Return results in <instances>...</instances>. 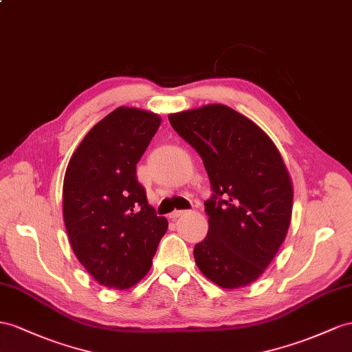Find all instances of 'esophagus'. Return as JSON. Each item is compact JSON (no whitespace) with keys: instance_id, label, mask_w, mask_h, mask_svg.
<instances>
[{"instance_id":"1","label":"esophagus","mask_w":352,"mask_h":352,"mask_svg":"<svg viewBox=\"0 0 352 352\" xmlns=\"http://www.w3.org/2000/svg\"><path fill=\"white\" fill-rule=\"evenodd\" d=\"M187 211H184V210H175V211H173L169 214V219L170 220H177L178 217H182V215H184Z\"/></svg>"}]
</instances>
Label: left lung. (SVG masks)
<instances>
[{
	"instance_id": "1",
	"label": "left lung",
	"mask_w": 352,
	"mask_h": 352,
	"mask_svg": "<svg viewBox=\"0 0 352 352\" xmlns=\"http://www.w3.org/2000/svg\"><path fill=\"white\" fill-rule=\"evenodd\" d=\"M169 123L202 157L211 183L208 235L195 245L196 265L223 288L245 287L265 272L290 226L284 160L256 123L226 105L170 114Z\"/></svg>"
}]
</instances>
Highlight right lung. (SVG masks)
Listing matches in <instances>:
<instances>
[{
    "instance_id": "right-lung-1",
    "label": "right lung",
    "mask_w": 352,
    "mask_h": 352,
    "mask_svg": "<svg viewBox=\"0 0 352 352\" xmlns=\"http://www.w3.org/2000/svg\"><path fill=\"white\" fill-rule=\"evenodd\" d=\"M160 117L119 107L87 132L64 178V221L78 262L99 284L129 288L147 275L168 221L157 217L137 164Z\"/></svg>"
}]
</instances>
